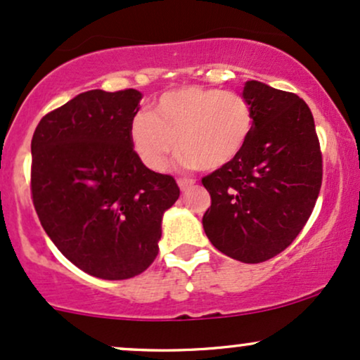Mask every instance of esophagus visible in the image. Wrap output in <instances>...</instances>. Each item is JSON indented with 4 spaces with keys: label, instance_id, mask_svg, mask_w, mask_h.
Instances as JSON below:
<instances>
[{
    "label": "esophagus",
    "instance_id": "esophagus-1",
    "mask_svg": "<svg viewBox=\"0 0 360 360\" xmlns=\"http://www.w3.org/2000/svg\"><path fill=\"white\" fill-rule=\"evenodd\" d=\"M193 185H195V181H193L192 179H179V187L181 192H188Z\"/></svg>",
    "mask_w": 360,
    "mask_h": 360
}]
</instances>
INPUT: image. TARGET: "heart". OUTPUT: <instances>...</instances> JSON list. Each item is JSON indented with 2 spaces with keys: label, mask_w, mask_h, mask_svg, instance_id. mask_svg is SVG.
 I'll list each match as a JSON object with an SVG mask.
<instances>
[{
  "label": "heart",
  "mask_w": 360,
  "mask_h": 360,
  "mask_svg": "<svg viewBox=\"0 0 360 360\" xmlns=\"http://www.w3.org/2000/svg\"><path fill=\"white\" fill-rule=\"evenodd\" d=\"M252 129L255 111L244 96L185 86L160 96L151 114L138 112L131 121L129 136L150 170H165L176 145L187 167L212 172L238 160Z\"/></svg>",
  "instance_id": "obj_1"
}]
</instances>
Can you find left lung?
<instances>
[{"instance_id": "obj_1", "label": "left lung", "mask_w": 360, "mask_h": 360, "mask_svg": "<svg viewBox=\"0 0 360 360\" xmlns=\"http://www.w3.org/2000/svg\"><path fill=\"white\" fill-rule=\"evenodd\" d=\"M255 111L244 151L202 179L212 204L204 231L215 249L240 263H263L293 243L322 187V151L310 108L293 92L249 80Z\"/></svg>"}]
</instances>
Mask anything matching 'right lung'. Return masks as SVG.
<instances>
[{"mask_svg": "<svg viewBox=\"0 0 360 360\" xmlns=\"http://www.w3.org/2000/svg\"><path fill=\"white\" fill-rule=\"evenodd\" d=\"M141 92L79 94L46 112L32 138V200L52 243L103 280L155 261L162 217L180 197L172 175L143 165L129 136Z\"/></svg>", "mask_w": 360, "mask_h": 360, "instance_id": "right-lung-1", "label": "right lung"}]
</instances>
